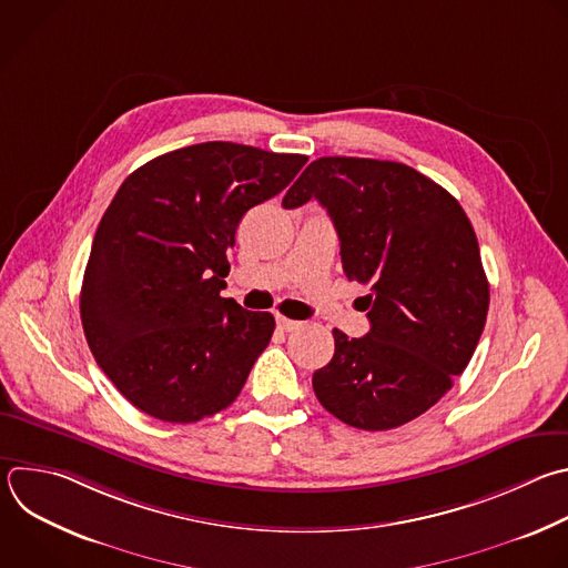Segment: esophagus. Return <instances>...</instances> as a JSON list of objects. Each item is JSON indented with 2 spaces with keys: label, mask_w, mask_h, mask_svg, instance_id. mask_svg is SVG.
<instances>
[{
  "label": "esophagus",
  "mask_w": 568,
  "mask_h": 568,
  "mask_svg": "<svg viewBox=\"0 0 568 568\" xmlns=\"http://www.w3.org/2000/svg\"><path fill=\"white\" fill-rule=\"evenodd\" d=\"M276 325L283 332H294V329L301 327V321H294V318H287V316H276Z\"/></svg>",
  "instance_id": "34e87169"
}]
</instances>
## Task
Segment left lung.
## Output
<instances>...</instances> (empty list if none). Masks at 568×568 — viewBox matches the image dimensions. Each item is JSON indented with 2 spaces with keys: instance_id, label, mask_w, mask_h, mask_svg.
Returning a JSON list of instances; mask_svg holds the SVG:
<instances>
[{
  "instance_id": "1",
  "label": "left lung",
  "mask_w": 568,
  "mask_h": 568,
  "mask_svg": "<svg viewBox=\"0 0 568 568\" xmlns=\"http://www.w3.org/2000/svg\"><path fill=\"white\" fill-rule=\"evenodd\" d=\"M310 199L334 223L345 276L369 290V332L332 329L334 356L314 372V395L347 426H404L453 388L484 332L490 290L475 230L444 186L390 160L318 158L283 207Z\"/></svg>"
}]
</instances>
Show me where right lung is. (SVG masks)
I'll use <instances>...</instances> for the list:
<instances>
[{
    "label": "right lung",
    "mask_w": 568,
    "mask_h": 568,
    "mask_svg": "<svg viewBox=\"0 0 568 568\" xmlns=\"http://www.w3.org/2000/svg\"><path fill=\"white\" fill-rule=\"evenodd\" d=\"M307 155L203 142L135 169L104 212L84 270L87 343L126 402L169 424L225 410L274 334L270 312L223 298L241 219Z\"/></svg>",
    "instance_id": "right-lung-1"
}]
</instances>
